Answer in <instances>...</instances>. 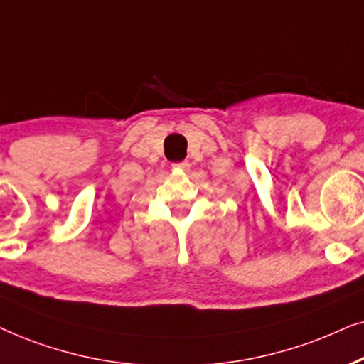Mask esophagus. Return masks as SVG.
I'll list each match as a JSON object with an SVG mask.
<instances>
[{"label":"esophagus","mask_w":364,"mask_h":364,"mask_svg":"<svg viewBox=\"0 0 364 364\" xmlns=\"http://www.w3.org/2000/svg\"><path fill=\"white\" fill-rule=\"evenodd\" d=\"M190 166H191V164L188 163V161H179V163H174L173 164V168L174 169H179V171H188V169H190Z\"/></svg>","instance_id":"obj_1"}]
</instances>
